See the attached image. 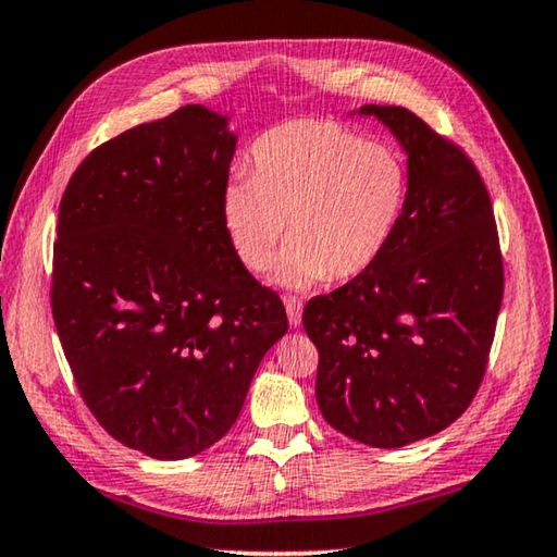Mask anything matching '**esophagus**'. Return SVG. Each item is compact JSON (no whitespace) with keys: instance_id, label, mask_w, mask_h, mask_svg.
I'll return each instance as SVG.
<instances>
[{"instance_id":"esophagus-1","label":"esophagus","mask_w":557,"mask_h":557,"mask_svg":"<svg viewBox=\"0 0 557 557\" xmlns=\"http://www.w3.org/2000/svg\"><path fill=\"white\" fill-rule=\"evenodd\" d=\"M285 309H287L289 324L299 326V322H301V299L295 297V295H287L285 297Z\"/></svg>"}]
</instances>
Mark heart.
Segmentation results:
<instances>
[{"label": "heart", "instance_id": "b5f03b06", "mask_svg": "<svg viewBox=\"0 0 557 557\" xmlns=\"http://www.w3.org/2000/svg\"><path fill=\"white\" fill-rule=\"evenodd\" d=\"M252 174L221 191V225L245 268L262 270L287 235L272 277L305 287L361 277L388 250L408 201V164L383 143L332 120H292L250 149Z\"/></svg>", "mask_w": 557, "mask_h": 557}]
</instances>
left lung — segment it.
<instances>
[{"label": "left lung", "mask_w": 557, "mask_h": 557, "mask_svg": "<svg viewBox=\"0 0 557 557\" xmlns=\"http://www.w3.org/2000/svg\"><path fill=\"white\" fill-rule=\"evenodd\" d=\"M408 152V201L375 265L305 305L324 420L371 447L449 428L484 381L504 299L486 184L465 149L408 108L363 106Z\"/></svg>", "instance_id": "1"}]
</instances>
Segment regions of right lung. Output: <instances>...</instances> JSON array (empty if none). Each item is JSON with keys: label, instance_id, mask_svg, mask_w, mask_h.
Returning <instances> with one entry per match:
<instances>
[{"label": "right lung", "instance_id": "obj_1", "mask_svg": "<svg viewBox=\"0 0 557 557\" xmlns=\"http://www.w3.org/2000/svg\"><path fill=\"white\" fill-rule=\"evenodd\" d=\"M233 152L225 117L184 106L92 149L61 199L51 312L63 354L108 435L154 459L215 445L287 332L277 292L223 233Z\"/></svg>", "mask_w": 557, "mask_h": 557}]
</instances>
